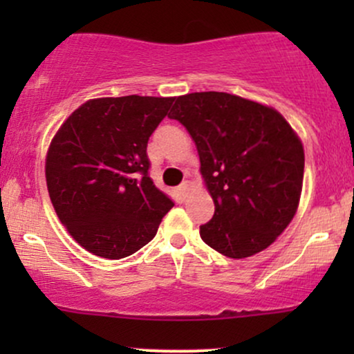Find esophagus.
Instances as JSON below:
<instances>
[{
	"label": "esophagus",
	"mask_w": 354,
	"mask_h": 354,
	"mask_svg": "<svg viewBox=\"0 0 354 354\" xmlns=\"http://www.w3.org/2000/svg\"><path fill=\"white\" fill-rule=\"evenodd\" d=\"M189 188H191V183H189V181H183L181 186H180V193L183 194V196L186 198V194H188Z\"/></svg>",
	"instance_id": "obj_1"
}]
</instances>
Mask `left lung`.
Here are the masks:
<instances>
[{"label": "left lung", "instance_id": "obj_1", "mask_svg": "<svg viewBox=\"0 0 354 354\" xmlns=\"http://www.w3.org/2000/svg\"><path fill=\"white\" fill-rule=\"evenodd\" d=\"M168 118L193 138L214 201L203 241L234 259L266 250L301 196L304 151L293 128L273 108L218 91L178 96Z\"/></svg>", "mask_w": 354, "mask_h": 354}]
</instances>
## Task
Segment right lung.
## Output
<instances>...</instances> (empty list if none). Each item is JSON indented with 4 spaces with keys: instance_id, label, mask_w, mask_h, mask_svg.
Returning a JSON list of instances; mask_svg holds the SVG:
<instances>
[{
    "instance_id": "obj_1",
    "label": "right lung",
    "mask_w": 354,
    "mask_h": 354,
    "mask_svg": "<svg viewBox=\"0 0 354 354\" xmlns=\"http://www.w3.org/2000/svg\"><path fill=\"white\" fill-rule=\"evenodd\" d=\"M174 98L89 100L61 124L46 154L51 203L89 253L120 259L156 234L174 203L149 178V136Z\"/></svg>"
}]
</instances>
